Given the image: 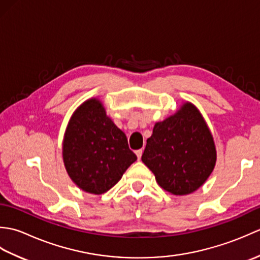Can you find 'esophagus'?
<instances>
[{"label": "esophagus", "mask_w": 260, "mask_h": 260, "mask_svg": "<svg viewBox=\"0 0 260 260\" xmlns=\"http://www.w3.org/2000/svg\"><path fill=\"white\" fill-rule=\"evenodd\" d=\"M135 153H136V155H137V158L141 159L142 154H143V150H142V148H141V150H137Z\"/></svg>", "instance_id": "34e87169"}]
</instances>
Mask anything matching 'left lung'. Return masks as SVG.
Here are the masks:
<instances>
[{
	"label": "left lung",
	"mask_w": 260,
	"mask_h": 260,
	"mask_svg": "<svg viewBox=\"0 0 260 260\" xmlns=\"http://www.w3.org/2000/svg\"><path fill=\"white\" fill-rule=\"evenodd\" d=\"M142 161L158 185L174 196L190 194L207 181L217 151L211 132L194 105L186 102L175 114L155 123Z\"/></svg>",
	"instance_id": "left-lung-1"
}]
</instances>
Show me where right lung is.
I'll return each instance as SVG.
<instances>
[{"label": "right lung", "mask_w": 260, "mask_h": 260, "mask_svg": "<svg viewBox=\"0 0 260 260\" xmlns=\"http://www.w3.org/2000/svg\"><path fill=\"white\" fill-rule=\"evenodd\" d=\"M66 170L82 191L103 194L117 183L137 157L127 137L106 115L97 98L75 110L63 137Z\"/></svg>", "instance_id": "right-lung-1"}]
</instances>
